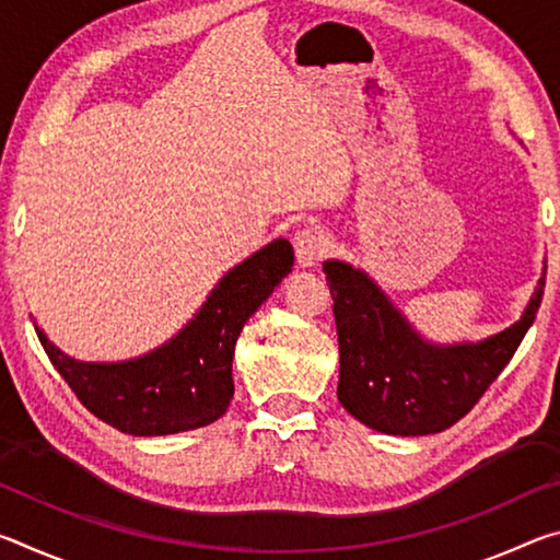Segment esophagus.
I'll return each mask as SVG.
<instances>
[{
    "mask_svg": "<svg viewBox=\"0 0 560 560\" xmlns=\"http://www.w3.org/2000/svg\"><path fill=\"white\" fill-rule=\"evenodd\" d=\"M328 244L324 234L316 230H301L293 234V252H296V261L301 269H311L324 259Z\"/></svg>",
    "mask_w": 560,
    "mask_h": 560,
    "instance_id": "34e87169",
    "label": "esophagus"
}]
</instances>
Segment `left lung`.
Returning a JSON list of instances; mask_svg holds the SVG:
<instances>
[{
    "mask_svg": "<svg viewBox=\"0 0 560 560\" xmlns=\"http://www.w3.org/2000/svg\"><path fill=\"white\" fill-rule=\"evenodd\" d=\"M340 350L338 400L371 430L420 438L452 428L504 371L541 306L546 267L524 314L481 340L434 343L405 318L371 273L328 259Z\"/></svg>",
    "mask_w": 560,
    "mask_h": 560,
    "instance_id": "1",
    "label": "left lung"
}]
</instances>
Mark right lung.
Segmentation results:
<instances>
[{
    "mask_svg": "<svg viewBox=\"0 0 560 560\" xmlns=\"http://www.w3.org/2000/svg\"><path fill=\"white\" fill-rule=\"evenodd\" d=\"M293 246L273 240L214 283L177 334L138 358L75 360L36 326L46 355L75 397L132 438H163L205 428L226 412L234 395V346L249 316L289 277Z\"/></svg>",
    "mask_w": 560,
    "mask_h": 560,
    "instance_id": "add662e5",
    "label": "right lung"
}]
</instances>
